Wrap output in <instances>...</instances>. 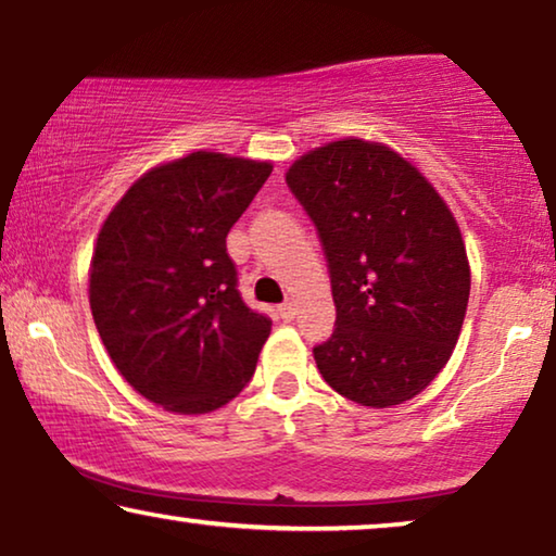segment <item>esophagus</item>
<instances>
[{
  "label": "esophagus",
  "instance_id": "obj_1",
  "mask_svg": "<svg viewBox=\"0 0 556 556\" xmlns=\"http://www.w3.org/2000/svg\"><path fill=\"white\" fill-rule=\"evenodd\" d=\"M295 314H299V311H295L293 303H283V306H278V316L283 318V321H293Z\"/></svg>",
  "mask_w": 556,
  "mask_h": 556
}]
</instances>
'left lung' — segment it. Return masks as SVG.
Masks as SVG:
<instances>
[{"label": "left lung", "instance_id": "left-lung-1", "mask_svg": "<svg viewBox=\"0 0 556 556\" xmlns=\"http://www.w3.org/2000/svg\"><path fill=\"white\" fill-rule=\"evenodd\" d=\"M286 181L329 261L337 329L314 349L318 371L364 407L413 400L451 359L468 308L451 207L413 162L354 136L295 159Z\"/></svg>", "mask_w": 556, "mask_h": 556}]
</instances>
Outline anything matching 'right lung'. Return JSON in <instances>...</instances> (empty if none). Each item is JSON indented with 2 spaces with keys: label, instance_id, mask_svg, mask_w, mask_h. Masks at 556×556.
I'll list each match as a JSON object with an SVG mask.
<instances>
[{
  "label": "right lung",
  "instance_id": "obj_1",
  "mask_svg": "<svg viewBox=\"0 0 556 556\" xmlns=\"http://www.w3.org/2000/svg\"><path fill=\"white\" fill-rule=\"evenodd\" d=\"M270 172L192 151L141 174L101 225L96 329L121 377L166 413H212L253 377L270 318L242 303L225 238Z\"/></svg>",
  "mask_w": 556,
  "mask_h": 556
}]
</instances>
